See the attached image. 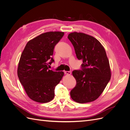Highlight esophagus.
Segmentation results:
<instances>
[{
	"label": "esophagus",
	"instance_id": "1",
	"mask_svg": "<svg viewBox=\"0 0 130 130\" xmlns=\"http://www.w3.org/2000/svg\"><path fill=\"white\" fill-rule=\"evenodd\" d=\"M71 72H69V71H65L64 72V74L66 75H70L71 74Z\"/></svg>",
	"mask_w": 130,
	"mask_h": 130
}]
</instances>
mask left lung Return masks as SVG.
<instances>
[{
	"instance_id": "8db88e82",
	"label": "left lung",
	"mask_w": 130,
	"mask_h": 130,
	"mask_svg": "<svg viewBox=\"0 0 130 130\" xmlns=\"http://www.w3.org/2000/svg\"><path fill=\"white\" fill-rule=\"evenodd\" d=\"M77 58L83 60L82 70H74L76 85L70 92L72 99L84 104L97 99L111 79V71L104 47L97 39L82 32L70 33Z\"/></svg>"
}]
</instances>
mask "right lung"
Instances as JSON below:
<instances>
[{"label":"right lung","mask_w":130,"mask_h":130,"mask_svg":"<svg viewBox=\"0 0 130 130\" xmlns=\"http://www.w3.org/2000/svg\"><path fill=\"white\" fill-rule=\"evenodd\" d=\"M64 32L50 31L41 34L26 43L18 63L17 75L31 100L46 103L54 98V90L64 75L63 72L49 69L55 46Z\"/></svg>","instance_id":"right-lung-1"}]
</instances>
